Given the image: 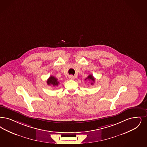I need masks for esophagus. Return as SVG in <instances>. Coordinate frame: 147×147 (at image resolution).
<instances>
[{"instance_id": "34e87169", "label": "esophagus", "mask_w": 147, "mask_h": 147, "mask_svg": "<svg viewBox=\"0 0 147 147\" xmlns=\"http://www.w3.org/2000/svg\"><path fill=\"white\" fill-rule=\"evenodd\" d=\"M69 79H71V80H74V76H72V75H70V76H69Z\"/></svg>"}]
</instances>
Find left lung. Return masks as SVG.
Listing matches in <instances>:
<instances>
[{
    "label": "left lung",
    "mask_w": 147,
    "mask_h": 147,
    "mask_svg": "<svg viewBox=\"0 0 147 147\" xmlns=\"http://www.w3.org/2000/svg\"><path fill=\"white\" fill-rule=\"evenodd\" d=\"M87 79H88L89 80H91V85H93V84H94V82L95 79H94V77L92 76V75H89V76L87 77V78H86V79H85V80H87Z\"/></svg>",
    "instance_id": "1"
}]
</instances>
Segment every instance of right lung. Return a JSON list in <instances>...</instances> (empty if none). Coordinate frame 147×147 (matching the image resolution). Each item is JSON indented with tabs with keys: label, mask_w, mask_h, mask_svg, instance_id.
<instances>
[{
	"label": "right lung",
	"mask_w": 147,
	"mask_h": 147,
	"mask_svg": "<svg viewBox=\"0 0 147 147\" xmlns=\"http://www.w3.org/2000/svg\"><path fill=\"white\" fill-rule=\"evenodd\" d=\"M47 84L48 85H53V86H58L59 82L57 78L53 76H50L47 79Z\"/></svg>",
	"instance_id": "add662e5"
}]
</instances>
